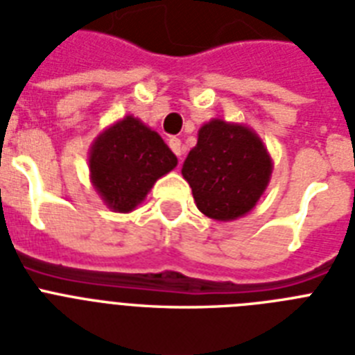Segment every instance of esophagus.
I'll list each match as a JSON object with an SVG mask.
<instances>
[{"mask_svg": "<svg viewBox=\"0 0 355 355\" xmlns=\"http://www.w3.org/2000/svg\"><path fill=\"white\" fill-rule=\"evenodd\" d=\"M168 146H170V150H172V152H174L175 155H178V157H180L181 159V155H183V146H181V141L178 137H170L168 139Z\"/></svg>", "mask_w": 355, "mask_h": 355, "instance_id": "34e87169", "label": "esophagus"}]
</instances>
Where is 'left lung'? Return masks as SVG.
<instances>
[{"mask_svg":"<svg viewBox=\"0 0 355 355\" xmlns=\"http://www.w3.org/2000/svg\"><path fill=\"white\" fill-rule=\"evenodd\" d=\"M181 174L191 185L198 209L227 222L257 205L268 187L271 159L251 130L216 119L201 126Z\"/></svg>","mask_w":355,"mask_h":355,"instance_id":"left-lung-1","label":"left lung"}]
</instances>
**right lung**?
<instances>
[{
	"mask_svg": "<svg viewBox=\"0 0 355 355\" xmlns=\"http://www.w3.org/2000/svg\"><path fill=\"white\" fill-rule=\"evenodd\" d=\"M178 157L139 119L126 117L102 133L89 155L93 185L117 212H130L155 181L174 168Z\"/></svg>",
	"mask_w": 355,
	"mask_h": 355,
	"instance_id": "right-lung-1",
	"label": "right lung"
}]
</instances>
